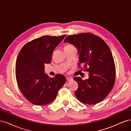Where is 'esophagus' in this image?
I'll list each match as a JSON object with an SVG mask.
<instances>
[{
    "mask_svg": "<svg viewBox=\"0 0 131 131\" xmlns=\"http://www.w3.org/2000/svg\"><path fill=\"white\" fill-rule=\"evenodd\" d=\"M67 81H70V80H73V78H70V77H67Z\"/></svg>",
    "mask_w": 131,
    "mask_h": 131,
    "instance_id": "1",
    "label": "esophagus"
}]
</instances>
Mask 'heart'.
<instances>
[{
  "mask_svg": "<svg viewBox=\"0 0 131 131\" xmlns=\"http://www.w3.org/2000/svg\"><path fill=\"white\" fill-rule=\"evenodd\" d=\"M69 46H70V45H68V46H66V47H69Z\"/></svg>",
  "mask_w": 131,
  "mask_h": 131,
  "instance_id": "heart-1",
  "label": "heart"
}]
</instances>
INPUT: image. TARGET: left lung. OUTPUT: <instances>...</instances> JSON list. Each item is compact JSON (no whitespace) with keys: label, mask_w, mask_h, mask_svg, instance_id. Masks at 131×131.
<instances>
[{"label":"left lung","mask_w":131,"mask_h":131,"mask_svg":"<svg viewBox=\"0 0 131 131\" xmlns=\"http://www.w3.org/2000/svg\"><path fill=\"white\" fill-rule=\"evenodd\" d=\"M64 42L77 47L79 63L89 73V79L85 80L81 77L74 78L79 84L75 92L77 98L82 103L90 105L102 101L112 90L115 80V66L108 45L91 33L69 35Z\"/></svg>","instance_id":"8db88e82"}]
</instances>
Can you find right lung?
Here are the masks:
<instances>
[{
	"mask_svg": "<svg viewBox=\"0 0 131 131\" xmlns=\"http://www.w3.org/2000/svg\"><path fill=\"white\" fill-rule=\"evenodd\" d=\"M65 37L43 36L27 43L19 51L15 69L17 85L33 104L44 105L52 102L66 82L63 75L50 78L45 73V64L50 63L54 49Z\"/></svg>",
	"mask_w": 131,
	"mask_h": 131,
	"instance_id": "1",
	"label": "right lung"
}]
</instances>
